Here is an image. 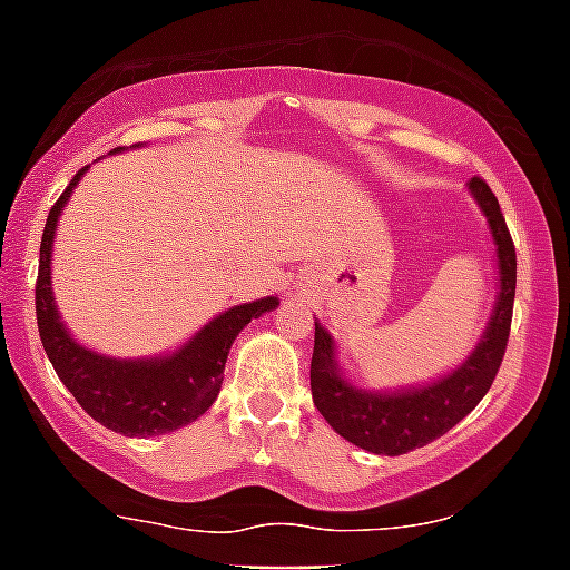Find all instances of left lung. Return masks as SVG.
<instances>
[{
	"label": "left lung",
	"instance_id": "1",
	"mask_svg": "<svg viewBox=\"0 0 570 570\" xmlns=\"http://www.w3.org/2000/svg\"><path fill=\"white\" fill-rule=\"evenodd\" d=\"M470 194L481 205L490 223L495 257H499V298L492 307L490 324L475 351L458 365L452 374L438 376L429 385L403 391H367L338 374L336 342L322 324L315 322L313 365H309V389L315 409L322 411L336 434L351 440L353 446L374 455H405L432 440L443 438L452 425L461 423L490 391L499 374L501 358L510 338L515 298V246L507 232L499 199L484 179L470 181Z\"/></svg>",
	"mask_w": 570,
	"mask_h": 570
}]
</instances>
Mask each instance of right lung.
<instances>
[{
	"instance_id": "right-lung-1",
	"label": "right lung",
	"mask_w": 570,
	"mask_h": 570,
	"mask_svg": "<svg viewBox=\"0 0 570 570\" xmlns=\"http://www.w3.org/2000/svg\"><path fill=\"white\" fill-rule=\"evenodd\" d=\"M83 174L86 167L75 174L63 196L51 205L42 232L37 272V327L42 347L60 382L100 425L127 438L176 432L212 409L223 385V371L234 338L252 318L275 309L277 298L269 295L219 313L188 344H181L179 351L167 356L112 358L78 344L60 322L51 295V243L60 212Z\"/></svg>"
}]
</instances>
